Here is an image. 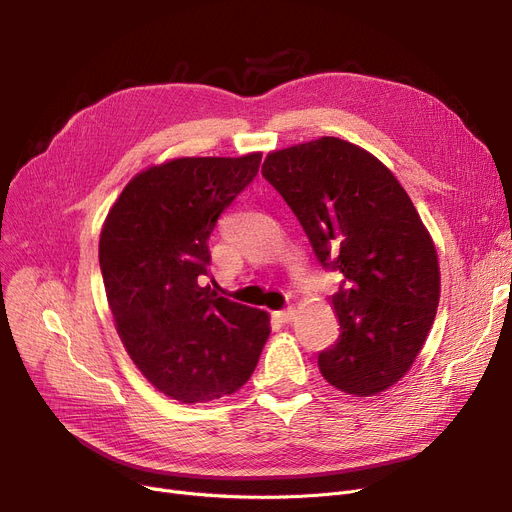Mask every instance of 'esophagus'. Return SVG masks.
I'll return each instance as SVG.
<instances>
[{"label":"esophagus","instance_id":"obj_1","mask_svg":"<svg viewBox=\"0 0 512 512\" xmlns=\"http://www.w3.org/2000/svg\"><path fill=\"white\" fill-rule=\"evenodd\" d=\"M274 317L280 321V324H290V321L294 319V309L288 307V309H282V311H274Z\"/></svg>","mask_w":512,"mask_h":512}]
</instances>
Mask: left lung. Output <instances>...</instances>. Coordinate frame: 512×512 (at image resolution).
Listing matches in <instances>:
<instances>
[{
  "mask_svg": "<svg viewBox=\"0 0 512 512\" xmlns=\"http://www.w3.org/2000/svg\"><path fill=\"white\" fill-rule=\"evenodd\" d=\"M263 178L297 215L326 270L338 340L317 357L338 390L371 396L405 375L434 324L440 267L405 188L365 149L321 137L265 157Z\"/></svg>",
  "mask_w": 512,
  "mask_h": 512,
  "instance_id": "1",
  "label": "left lung"
}]
</instances>
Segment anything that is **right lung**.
Listing matches in <instances>:
<instances>
[{
    "label": "right lung",
    "instance_id": "obj_1",
    "mask_svg": "<svg viewBox=\"0 0 512 512\" xmlns=\"http://www.w3.org/2000/svg\"><path fill=\"white\" fill-rule=\"evenodd\" d=\"M261 153L180 157L134 176L99 238V267L130 359L166 396L236 392L257 367L270 315L209 286L207 240L259 172Z\"/></svg>",
    "mask_w": 512,
    "mask_h": 512
}]
</instances>
